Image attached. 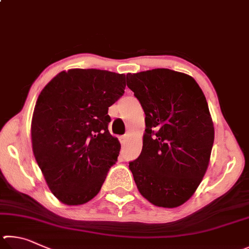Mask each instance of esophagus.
Returning a JSON list of instances; mask_svg holds the SVG:
<instances>
[{
	"instance_id": "esophagus-1",
	"label": "esophagus",
	"mask_w": 249,
	"mask_h": 249,
	"mask_svg": "<svg viewBox=\"0 0 249 249\" xmlns=\"http://www.w3.org/2000/svg\"><path fill=\"white\" fill-rule=\"evenodd\" d=\"M119 140H120L121 145H124L125 143H127V136H121V137L119 138Z\"/></svg>"
}]
</instances>
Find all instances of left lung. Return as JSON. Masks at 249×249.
Here are the masks:
<instances>
[{"label": "left lung", "mask_w": 249, "mask_h": 249, "mask_svg": "<svg viewBox=\"0 0 249 249\" xmlns=\"http://www.w3.org/2000/svg\"><path fill=\"white\" fill-rule=\"evenodd\" d=\"M145 113L140 156L129 168L140 194L154 206L185 203L207 172L214 127L207 99L193 77L169 69L127 74Z\"/></svg>", "instance_id": "1"}]
</instances>
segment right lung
I'll list each match as a JSON object with an SVG mask.
<instances>
[{
    "label": "right lung",
    "instance_id": "1",
    "mask_svg": "<svg viewBox=\"0 0 249 249\" xmlns=\"http://www.w3.org/2000/svg\"><path fill=\"white\" fill-rule=\"evenodd\" d=\"M124 89V74L71 69L52 78L38 96L33 152L48 187L62 203L89 202L117 162L120 143L108 131V107Z\"/></svg>",
    "mask_w": 249,
    "mask_h": 249
}]
</instances>
